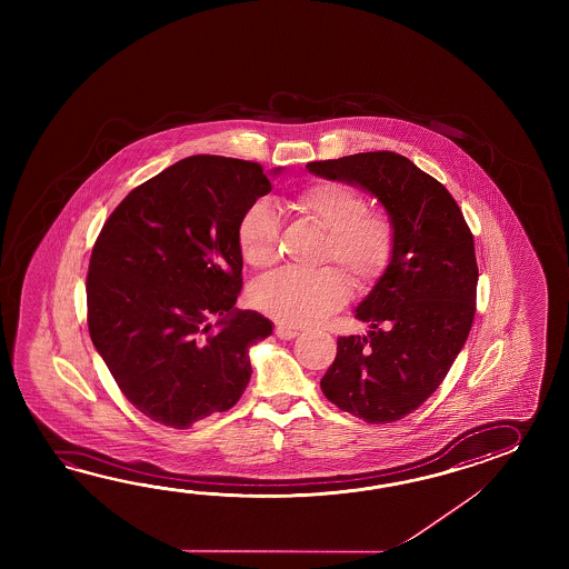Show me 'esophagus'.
<instances>
[{"label": "esophagus", "mask_w": 569, "mask_h": 569, "mask_svg": "<svg viewBox=\"0 0 569 569\" xmlns=\"http://www.w3.org/2000/svg\"><path fill=\"white\" fill-rule=\"evenodd\" d=\"M274 333H277L280 339H295L299 336V329H295V327L277 326L274 327Z\"/></svg>", "instance_id": "obj_1"}]
</instances>
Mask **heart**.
I'll list each match as a JSON object with an SVG mask.
<instances>
[{"label": "heart", "mask_w": 569, "mask_h": 569, "mask_svg": "<svg viewBox=\"0 0 569 569\" xmlns=\"http://www.w3.org/2000/svg\"><path fill=\"white\" fill-rule=\"evenodd\" d=\"M292 206L327 233L321 268L313 272L280 270L252 287V302L284 326H313L338 311L348 299L347 274L362 289L380 279L397 250V223L380 209H368L366 194L341 181H317L292 197ZM238 248L256 268L272 267L279 256L280 216L277 207L258 199L238 221Z\"/></svg>", "instance_id": "b5f03b06"}]
</instances>
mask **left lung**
I'll return each instance as SVG.
<instances>
[{
    "label": "left lung",
    "instance_id": "8db88e82",
    "mask_svg": "<svg viewBox=\"0 0 569 569\" xmlns=\"http://www.w3.org/2000/svg\"><path fill=\"white\" fill-rule=\"evenodd\" d=\"M307 169L368 189L397 223L395 258L356 309L372 331L338 339L321 390L366 423L399 421L436 392L470 336L472 231L448 189L397 152L317 160Z\"/></svg>",
    "mask_w": 569,
    "mask_h": 569
}]
</instances>
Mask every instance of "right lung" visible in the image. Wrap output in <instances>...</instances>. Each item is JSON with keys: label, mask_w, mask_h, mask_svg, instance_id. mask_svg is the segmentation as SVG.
<instances>
[{"label": "right lung", "mask_w": 569, "mask_h": 569, "mask_svg": "<svg viewBox=\"0 0 569 569\" xmlns=\"http://www.w3.org/2000/svg\"><path fill=\"white\" fill-rule=\"evenodd\" d=\"M270 189L258 162L182 158L126 194L99 231L87 272L89 336L148 419L189 429L231 409L248 387V348L272 323L233 309L243 267L236 230Z\"/></svg>", "instance_id": "add662e5"}]
</instances>
